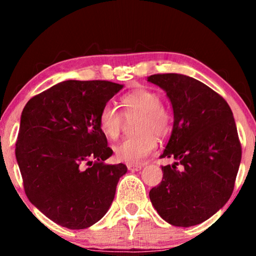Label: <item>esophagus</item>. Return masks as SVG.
Here are the masks:
<instances>
[{
	"label": "esophagus",
	"mask_w": 256,
	"mask_h": 256,
	"mask_svg": "<svg viewBox=\"0 0 256 256\" xmlns=\"http://www.w3.org/2000/svg\"><path fill=\"white\" fill-rule=\"evenodd\" d=\"M128 170L130 172H138L142 170V166L141 164H128Z\"/></svg>",
	"instance_id": "esophagus-1"
}]
</instances>
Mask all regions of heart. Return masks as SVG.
<instances>
[{
	"label": "heart",
	"mask_w": 256,
	"mask_h": 256,
	"mask_svg": "<svg viewBox=\"0 0 256 256\" xmlns=\"http://www.w3.org/2000/svg\"><path fill=\"white\" fill-rule=\"evenodd\" d=\"M125 116L138 115L136 133L114 146L116 160L126 164H138L154 152L158 138L166 136L172 128V112L162 105V97L150 89H136L122 98ZM99 128L108 140H116L120 136L123 125V115L118 107L110 102L102 107L98 115Z\"/></svg>",
	"instance_id": "1"
}]
</instances>
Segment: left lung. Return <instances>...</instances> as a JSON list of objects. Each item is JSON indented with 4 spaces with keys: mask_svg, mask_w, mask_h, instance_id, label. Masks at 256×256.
I'll use <instances>...</instances> for the list:
<instances>
[{
    "mask_svg": "<svg viewBox=\"0 0 256 256\" xmlns=\"http://www.w3.org/2000/svg\"><path fill=\"white\" fill-rule=\"evenodd\" d=\"M170 98L174 124L162 158V180L150 190L158 214L172 226L201 224L230 198L242 159V146L227 102L201 81L166 73L148 76Z\"/></svg>",
    "mask_w": 256,
    "mask_h": 256,
    "instance_id": "left-lung-1",
    "label": "left lung"
}]
</instances>
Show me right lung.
<instances>
[{"label":"right lung","instance_id":"1","mask_svg":"<svg viewBox=\"0 0 256 256\" xmlns=\"http://www.w3.org/2000/svg\"><path fill=\"white\" fill-rule=\"evenodd\" d=\"M123 88L110 81L60 82L32 97L21 114L16 158L26 196L47 218L84 229L110 209L124 164L99 128L102 107Z\"/></svg>","mask_w":256,"mask_h":256}]
</instances>
